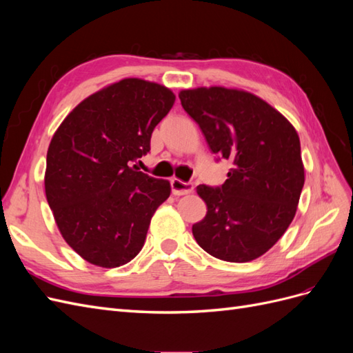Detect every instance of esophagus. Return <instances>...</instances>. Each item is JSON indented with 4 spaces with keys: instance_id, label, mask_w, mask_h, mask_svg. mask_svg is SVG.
Segmentation results:
<instances>
[{
    "instance_id": "esophagus-1",
    "label": "esophagus",
    "mask_w": 353,
    "mask_h": 353,
    "mask_svg": "<svg viewBox=\"0 0 353 353\" xmlns=\"http://www.w3.org/2000/svg\"><path fill=\"white\" fill-rule=\"evenodd\" d=\"M170 187H172V193L175 196H185L190 194L191 191H193V184L191 183H184V181H181L178 178L170 179Z\"/></svg>"
}]
</instances>
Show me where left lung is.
<instances>
[{"label":"left lung","instance_id":"1","mask_svg":"<svg viewBox=\"0 0 353 353\" xmlns=\"http://www.w3.org/2000/svg\"><path fill=\"white\" fill-rule=\"evenodd\" d=\"M216 160H231L221 187L201 184L206 216L193 225L203 250L227 262L268 252L290 225L305 184L293 125L256 95L222 87L179 92Z\"/></svg>","mask_w":353,"mask_h":353}]
</instances>
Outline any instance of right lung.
<instances>
[{
    "instance_id": "1",
    "label": "right lung",
    "mask_w": 353,
    "mask_h": 353,
    "mask_svg": "<svg viewBox=\"0 0 353 353\" xmlns=\"http://www.w3.org/2000/svg\"><path fill=\"white\" fill-rule=\"evenodd\" d=\"M163 85L130 78L90 95L50 143L46 194L63 239L87 262L116 268L143 249L166 179L138 170L156 125L172 109Z\"/></svg>"
}]
</instances>
